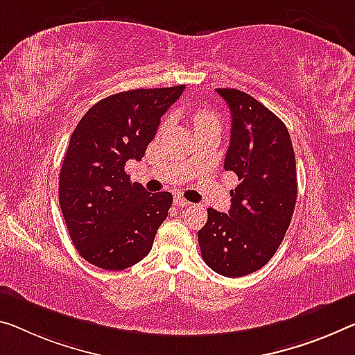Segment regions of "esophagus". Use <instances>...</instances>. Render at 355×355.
<instances>
[{"label": "esophagus", "mask_w": 355, "mask_h": 355, "mask_svg": "<svg viewBox=\"0 0 355 355\" xmlns=\"http://www.w3.org/2000/svg\"><path fill=\"white\" fill-rule=\"evenodd\" d=\"M174 203H176L178 208H185V206H189V205H190V201H187L185 198H182V196L176 195V196H174Z\"/></svg>", "instance_id": "34e87169"}]
</instances>
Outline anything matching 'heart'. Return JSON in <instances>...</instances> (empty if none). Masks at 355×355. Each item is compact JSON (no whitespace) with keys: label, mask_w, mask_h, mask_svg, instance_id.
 <instances>
[{"label":"heart","mask_w":355,"mask_h":355,"mask_svg":"<svg viewBox=\"0 0 355 355\" xmlns=\"http://www.w3.org/2000/svg\"><path fill=\"white\" fill-rule=\"evenodd\" d=\"M193 123L196 125V128L214 127V125H217V119L214 117V114H211L209 111H198L195 112L193 116ZM165 127H168V121H165L162 125V128Z\"/></svg>","instance_id":"heart-1"}]
</instances>
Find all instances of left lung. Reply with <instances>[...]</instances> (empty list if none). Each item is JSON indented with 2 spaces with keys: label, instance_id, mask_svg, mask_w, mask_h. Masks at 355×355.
Instances as JSON below:
<instances>
[{
  "label": "left lung",
  "instance_id": "obj_1",
  "mask_svg": "<svg viewBox=\"0 0 355 355\" xmlns=\"http://www.w3.org/2000/svg\"><path fill=\"white\" fill-rule=\"evenodd\" d=\"M216 92L232 112L223 168L239 184L228 214L208 209L198 244L211 270L241 277L268 263L286 236L297 201L295 154L284 122L268 107L241 90Z\"/></svg>",
  "mask_w": 355,
  "mask_h": 355
}]
</instances>
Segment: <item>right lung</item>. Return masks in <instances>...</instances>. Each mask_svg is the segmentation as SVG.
I'll return each mask as SVG.
<instances>
[{"label": "right lung", "instance_id": "1", "mask_svg": "<svg viewBox=\"0 0 355 355\" xmlns=\"http://www.w3.org/2000/svg\"><path fill=\"white\" fill-rule=\"evenodd\" d=\"M184 89L107 96L85 112L71 135L60 171V208L76 249L98 268L121 271L143 260L166 219L173 195L132 184L125 163L143 159L160 117Z\"/></svg>", "mask_w": 355, "mask_h": 355}]
</instances>
